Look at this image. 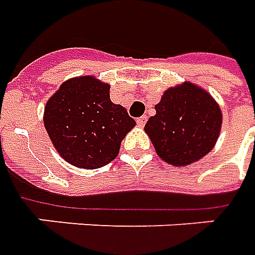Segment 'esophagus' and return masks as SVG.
<instances>
[{
  "label": "esophagus",
  "mask_w": 255,
  "mask_h": 255,
  "mask_svg": "<svg viewBox=\"0 0 255 255\" xmlns=\"http://www.w3.org/2000/svg\"><path fill=\"white\" fill-rule=\"evenodd\" d=\"M145 122H147V117H145V115H142V117H140V118H137V125H138L140 128H142V126L145 125Z\"/></svg>",
  "instance_id": "esophagus-1"
}]
</instances>
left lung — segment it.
<instances>
[{"label": "left lung", "mask_w": 255, "mask_h": 255, "mask_svg": "<svg viewBox=\"0 0 255 255\" xmlns=\"http://www.w3.org/2000/svg\"><path fill=\"white\" fill-rule=\"evenodd\" d=\"M156 114L144 130L160 159L182 167L202 159L214 148L223 126V114L214 97L192 82L163 92Z\"/></svg>", "instance_id": "left-lung-1"}]
</instances>
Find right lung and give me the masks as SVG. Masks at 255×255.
Listing matches in <instances>:
<instances>
[{
    "label": "right lung",
    "mask_w": 255,
    "mask_h": 255,
    "mask_svg": "<svg viewBox=\"0 0 255 255\" xmlns=\"http://www.w3.org/2000/svg\"><path fill=\"white\" fill-rule=\"evenodd\" d=\"M50 141L63 159L81 169H99L119 153L136 126L126 108L110 99V85L93 75L70 78L50 96L44 111Z\"/></svg>",
    "instance_id": "right-lung-1"
}]
</instances>
